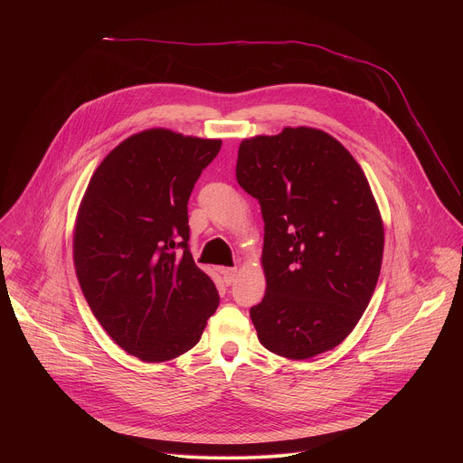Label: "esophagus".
<instances>
[{
    "instance_id": "1",
    "label": "esophagus",
    "mask_w": 463,
    "mask_h": 463,
    "mask_svg": "<svg viewBox=\"0 0 463 463\" xmlns=\"http://www.w3.org/2000/svg\"><path fill=\"white\" fill-rule=\"evenodd\" d=\"M220 273L223 275L225 284H232V282L236 280V273H238V269H236V268H222V271H220Z\"/></svg>"
}]
</instances>
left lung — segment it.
Listing matches in <instances>:
<instances>
[{
	"mask_svg": "<svg viewBox=\"0 0 463 463\" xmlns=\"http://www.w3.org/2000/svg\"><path fill=\"white\" fill-rule=\"evenodd\" d=\"M236 179L266 223L268 288L250 307L258 341L288 359L335 348L381 271L384 231L364 172L337 139L300 126L241 141Z\"/></svg>",
	"mask_w": 463,
	"mask_h": 463,
	"instance_id": "8db88e82",
	"label": "left lung"
}]
</instances>
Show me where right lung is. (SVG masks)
I'll return each mask as SVG.
<instances>
[{
	"mask_svg": "<svg viewBox=\"0 0 463 463\" xmlns=\"http://www.w3.org/2000/svg\"><path fill=\"white\" fill-rule=\"evenodd\" d=\"M220 148L146 129L106 156L84 194L73 240L82 293L106 334L141 361L188 352L218 307L188 249L186 205Z\"/></svg>",
	"mask_w": 463,
	"mask_h": 463,
	"instance_id": "right-lung-1",
	"label": "right lung"
}]
</instances>
